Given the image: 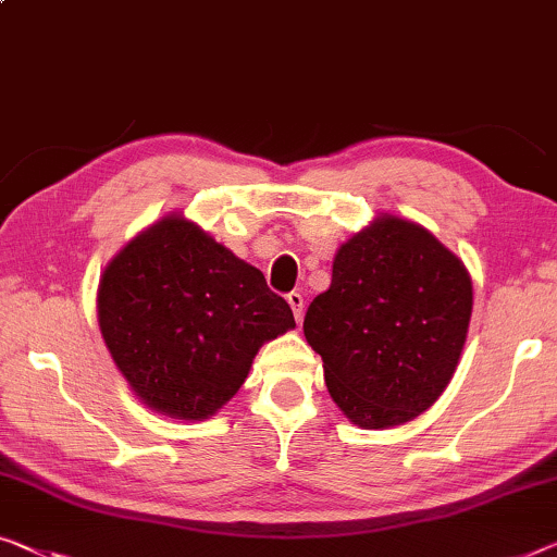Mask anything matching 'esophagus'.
I'll use <instances>...</instances> for the list:
<instances>
[{
  "mask_svg": "<svg viewBox=\"0 0 557 557\" xmlns=\"http://www.w3.org/2000/svg\"><path fill=\"white\" fill-rule=\"evenodd\" d=\"M287 302H289V307H293L295 320H297V322H302V312H305V300H302V295H300V293H289V295H287Z\"/></svg>",
  "mask_w": 557,
  "mask_h": 557,
  "instance_id": "1",
  "label": "esophagus"
}]
</instances>
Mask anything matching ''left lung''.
<instances>
[{"label":"left lung","instance_id":"obj_1","mask_svg":"<svg viewBox=\"0 0 557 557\" xmlns=\"http://www.w3.org/2000/svg\"><path fill=\"white\" fill-rule=\"evenodd\" d=\"M472 314L462 260L418 222L377 214L339 245L330 289L305 314L330 397L352 425L418 418L458 370Z\"/></svg>","mask_w":557,"mask_h":557}]
</instances>
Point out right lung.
<instances>
[{"instance_id": "add662e5", "label": "right lung", "mask_w": 557, "mask_h": 557, "mask_svg": "<svg viewBox=\"0 0 557 557\" xmlns=\"http://www.w3.org/2000/svg\"><path fill=\"white\" fill-rule=\"evenodd\" d=\"M97 320L132 393L149 410L189 422L232 400L257 350L295 327L262 272L182 212L112 257Z\"/></svg>"}]
</instances>
